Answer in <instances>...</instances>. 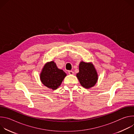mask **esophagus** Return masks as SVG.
<instances>
[{
  "instance_id": "obj_1",
  "label": "esophagus",
  "mask_w": 134,
  "mask_h": 134,
  "mask_svg": "<svg viewBox=\"0 0 134 134\" xmlns=\"http://www.w3.org/2000/svg\"><path fill=\"white\" fill-rule=\"evenodd\" d=\"M68 74H69V75H74V72L70 70V71H68Z\"/></svg>"
}]
</instances>
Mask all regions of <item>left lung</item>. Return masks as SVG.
<instances>
[{
	"label": "left lung",
	"instance_id": "8db88e82",
	"mask_svg": "<svg viewBox=\"0 0 134 134\" xmlns=\"http://www.w3.org/2000/svg\"><path fill=\"white\" fill-rule=\"evenodd\" d=\"M81 85L85 88L93 87L98 82V74L92 63L81 62L79 64V72L76 74Z\"/></svg>",
	"mask_w": 134,
	"mask_h": 134
}]
</instances>
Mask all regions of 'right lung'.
Listing matches in <instances>:
<instances>
[{
  "instance_id": "1",
  "label": "right lung",
  "mask_w": 134,
  "mask_h": 134,
  "mask_svg": "<svg viewBox=\"0 0 134 134\" xmlns=\"http://www.w3.org/2000/svg\"><path fill=\"white\" fill-rule=\"evenodd\" d=\"M67 74L57 67L54 61L47 62L42 68L40 74V81L46 87L53 90L60 86Z\"/></svg>"
}]
</instances>
